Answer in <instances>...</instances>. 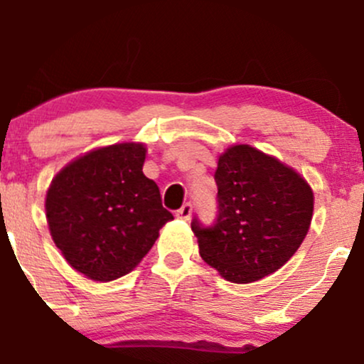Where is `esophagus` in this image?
<instances>
[{"label": "esophagus", "instance_id": "esophagus-1", "mask_svg": "<svg viewBox=\"0 0 364 364\" xmlns=\"http://www.w3.org/2000/svg\"><path fill=\"white\" fill-rule=\"evenodd\" d=\"M191 210H193L191 203H185V205L179 208V210H176V217H178V219L188 220L191 217Z\"/></svg>", "mask_w": 364, "mask_h": 364}]
</instances>
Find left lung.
Segmentation results:
<instances>
[{
	"mask_svg": "<svg viewBox=\"0 0 364 364\" xmlns=\"http://www.w3.org/2000/svg\"><path fill=\"white\" fill-rule=\"evenodd\" d=\"M217 219L191 231L200 257L225 281L250 284L279 270L298 252L313 215L306 179L252 145H232L215 171Z\"/></svg>",
	"mask_w": 364,
	"mask_h": 364,
	"instance_id": "left-lung-1",
	"label": "left lung"
}]
</instances>
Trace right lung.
Returning <instances> with one entry per match:
<instances>
[{"label": "right lung", "instance_id": "right-lung-1", "mask_svg": "<svg viewBox=\"0 0 364 364\" xmlns=\"http://www.w3.org/2000/svg\"><path fill=\"white\" fill-rule=\"evenodd\" d=\"M144 144L90 150L66 164L46 193L54 245L75 270L99 282L132 272L173 219L144 174Z\"/></svg>", "mask_w": 364, "mask_h": 364}]
</instances>
